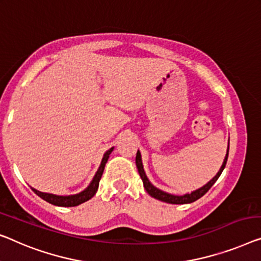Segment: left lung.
I'll use <instances>...</instances> for the list:
<instances>
[{
  "label": "left lung",
  "mask_w": 261,
  "mask_h": 261,
  "mask_svg": "<svg viewBox=\"0 0 261 261\" xmlns=\"http://www.w3.org/2000/svg\"><path fill=\"white\" fill-rule=\"evenodd\" d=\"M228 144H230V141H228ZM227 157H228V149H227L226 155H225L223 165H221L220 170L218 171V173L216 174V176L213 177L212 179L207 182V184L201 186L200 189H198V190H196V191H193L191 193L182 194V196H174V194L164 192V191H162V190L157 189L155 186L151 184L150 180L147 179L145 171H144V169H143L142 155H141V152H139V151H137V154H136V165H137L139 176H141L142 180H143L144 188H145L146 192L149 193L151 197H153V198H155V199H158L161 201H165V203H169V204H189V203H193V201H196L197 199H199L200 197H203L204 194L212 188V185L217 181L218 178L220 177L221 172H223V170L225 169V165H226V162H227Z\"/></svg>",
  "instance_id": "obj_1"
}]
</instances>
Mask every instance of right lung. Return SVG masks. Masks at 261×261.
<instances>
[{
    "label": "right lung",
    "mask_w": 261,
    "mask_h": 261,
    "mask_svg": "<svg viewBox=\"0 0 261 261\" xmlns=\"http://www.w3.org/2000/svg\"><path fill=\"white\" fill-rule=\"evenodd\" d=\"M112 150H114V147L109 149L107 152L104 153L102 163H100V165H99L98 170H97L95 177H93V179L91 180V182L89 184V186L84 190V191H82V192L77 193V194H71V196H56V194L41 192V191H37L36 189H33V188H31V189H33V191L36 193L38 197H41L42 199L48 201V203L53 204V205H56V206L71 207V206H77V205H80L82 203H85V201L91 199V198L96 194L97 190H98L99 180H100V178H102L104 168H106V164H107V162L109 159V155H110V153L112 152Z\"/></svg>",
    "instance_id": "right-lung-1"
}]
</instances>
